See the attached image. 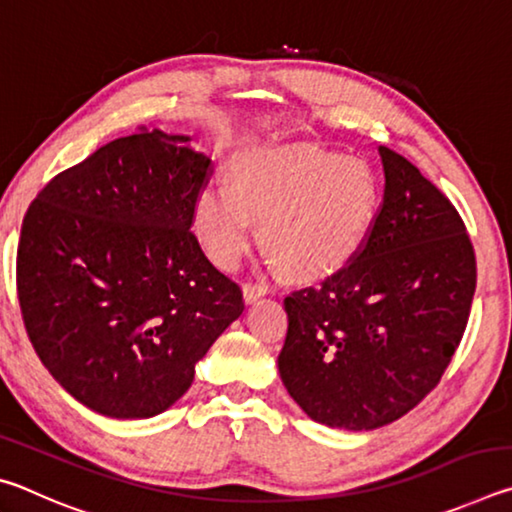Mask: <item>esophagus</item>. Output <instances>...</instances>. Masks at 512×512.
Listing matches in <instances>:
<instances>
[{
	"label": "esophagus",
	"instance_id": "34e87169",
	"mask_svg": "<svg viewBox=\"0 0 512 512\" xmlns=\"http://www.w3.org/2000/svg\"><path fill=\"white\" fill-rule=\"evenodd\" d=\"M244 300H246V305H250V302H255V300H259L266 293V289L262 287V284H253V282H246L244 284Z\"/></svg>",
	"mask_w": 512,
	"mask_h": 512
}]
</instances>
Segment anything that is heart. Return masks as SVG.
<instances>
[{"label": "heart", "mask_w": 512, "mask_h": 512, "mask_svg": "<svg viewBox=\"0 0 512 512\" xmlns=\"http://www.w3.org/2000/svg\"><path fill=\"white\" fill-rule=\"evenodd\" d=\"M379 185L368 162L320 149L253 151L212 178L194 205L205 253L235 268L255 241L289 273L325 277L357 255L375 221Z\"/></svg>", "instance_id": "b5f03b06"}]
</instances>
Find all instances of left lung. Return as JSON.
<instances>
[{"instance_id":"obj_1","label":"left lung","mask_w":512,"mask_h":512,"mask_svg":"<svg viewBox=\"0 0 512 512\" xmlns=\"http://www.w3.org/2000/svg\"><path fill=\"white\" fill-rule=\"evenodd\" d=\"M384 201L341 271L284 298L282 384L311 420L370 431L438 386L476 289L456 207L400 153L379 146Z\"/></svg>"}]
</instances>
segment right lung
Masks as SVG:
<instances>
[{
    "label": "right lung",
    "instance_id": "add662e5",
    "mask_svg": "<svg viewBox=\"0 0 512 512\" xmlns=\"http://www.w3.org/2000/svg\"><path fill=\"white\" fill-rule=\"evenodd\" d=\"M212 160L185 135L140 131L58 173L17 244L29 341L60 386L108 418H153L244 311L237 282L189 230Z\"/></svg>",
    "mask_w": 512,
    "mask_h": 512
}]
</instances>
